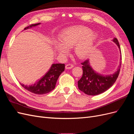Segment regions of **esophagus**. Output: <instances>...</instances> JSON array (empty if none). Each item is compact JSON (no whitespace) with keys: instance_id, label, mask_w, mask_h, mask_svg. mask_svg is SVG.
<instances>
[{"instance_id":"1","label":"esophagus","mask_w":134,"mask_h":134,"mask_svg":"<svg viewBox=\"0 0 134 134\" xmlns=\"http://www.w3.org/2000/svg\"><path fill=\"white\" fill-rule=\"evenodd\" d=\"M73 65L72 64H67L65 66V69H72V68H73Z\"/></svg>"}]
</instances>
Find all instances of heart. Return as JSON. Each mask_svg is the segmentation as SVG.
<instances>
[{
    "label": "heart",
    "mask_w": 134,
    "mask_h": 134,
    "mask_svg": "<svg viewBox=\"0 0 134 134\" xmlns=\"http://www.w3.org/2000/svg\"><path fill=\"white\" fill-rule=\"evenodd\" d=\"M59 42L54 41L53 49L62 56H65L69 48L72 47L74 54L79 59L87 58L93 51L98 39V35L90 28L83 26H74L64 30L59 35Z\"/></svg>",
    "instance_id": "heart-1"
}]
</instances>
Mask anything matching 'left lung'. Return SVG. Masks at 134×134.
Instances as JSON below:
<instances>
[{
  "mask_svg": "<svg viewBox=\"0 0 134 134\" xmlns=\"http://www.w3.org/2000/svg\"><path fill=\"white\" fill-rule=\"evenodd\" d=\"M112 41L117 44L119 48L121 60V52L118 40L116 38H114ZM121 62L115 72L113 74L104 75L93 69L90 65L89 59L86 60L82 63L83 75L78 82L79 89L86 94L91 96L98 95L106 91L113 86L118 78L120 71Z\"/></svg>",
  "mask_w": 134,
  "mask_h": 134,
  "instance_id": "obj_1",
  "label": "left lung"
}]
</instances>
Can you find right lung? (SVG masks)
<instances>
[{
  "label": "right lung",
  "instance_id": "1",
  "mask_svg": "<svg viewBox=\"0 0 134 134\" xmlns=\"http://www.w3.org/2000/svg\"><path fill=\"white\" fill-rule=\"evenodd\" d=\"M40 23L34 24L25 28V30L39 25ZM65 70L64 64H53L48 71L42 78L32 85H25L20 83L26 90L36 94H44L49 93L55 88L56 83L60 75Z\"/></svg>",
  "mask_w": 134,
  "mask_h": 134
}]
</instances>
